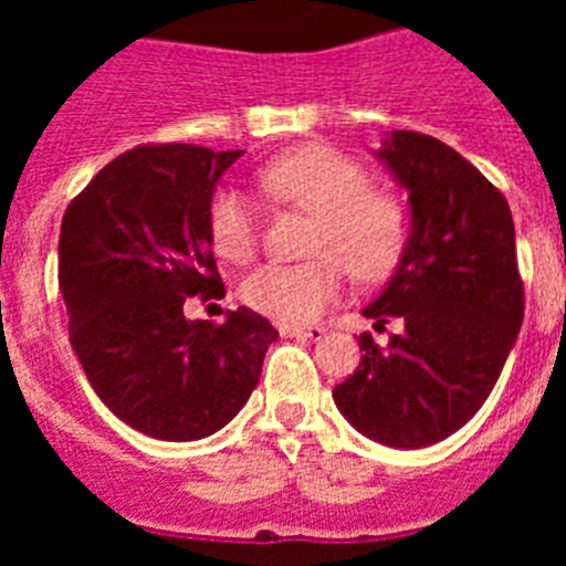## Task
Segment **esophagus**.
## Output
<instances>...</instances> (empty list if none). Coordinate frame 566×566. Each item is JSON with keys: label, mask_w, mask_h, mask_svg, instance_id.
<instances>
[{"label": "esophagus", "mask_w": 566, "mask_h": 566, "mask_svg": "<svg viewBox=\"0 0 566 566\" xmlns=\"http://www.w3.org/2000/svg\"><path fill=\"white\" fill-rule=\"evenodd\" d=\"M283 334L292 339H319L326 334L323 326H292V328H283Z\"/></svg>", "instance_id": "34e87169"}]
</instances>
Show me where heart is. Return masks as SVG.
I'll return each mask as SVG.
<instances>
[{"mask_svg": "<svg viewBox=\"0 0 566 566\" xmlns=\"http://www.w3.org/2000/svg\"><path fill=\"white\" fill-rule=\"evenodd\" d=\"M260 189L277 203L314 214L303 263L254 269L240 297L258 314L303 326L343 294L345 270L371 283L391 274L405 247V209L357 158L332 147H300L260 169ZM209 238L229 263H247L260 247L258 212L243 192L223 187L209 201Z\"/></svg>", "mask_w": 566, "mask_h": 566, "instance_id": "heart-1", "label": "heart"}]
</instances>
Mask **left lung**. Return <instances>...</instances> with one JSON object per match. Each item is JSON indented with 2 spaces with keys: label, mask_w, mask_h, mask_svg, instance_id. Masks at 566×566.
Listing matches in <instances>:
<instances>
[{
  "label": "left lung",
  "mask_w": 566,
  "mask_h": 566,
  "mask_svg": "<svg viewBox=\"0 0 566 566\" xmlns=\"http://www.w3.org/2000/svg\"><path fill=\"white\" fill-rule=\"evenodd\" d=\"M379 158L408 189L411 234L391 283L365 306L385 326L359 337L357 371L334 388L339 413L391 448L442 442L490 397L524 319L516 229L504 195L431 135L394 129Z\"/></svg>",
  "instance_id": "obj_1"
}]
</instances>
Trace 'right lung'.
<instances>
[{
	"label": "right lung",
	"instance_id": "add662e5",
	"mask_svg": "<svg viewBox=\"0 0 566 566\" xmlns=\"http://www.w3.org/2000/svg\"><path fill=\"white\" fill-rule=\"evenodd\" d=\"M243 149L142 144L70 201L59 289L70 345L93 391L135 431L192 442L247 405L277 332L238 308L221 326L187 319L189 297H221L209 238L214 184Z\"/></svg>",
	"mask_w": 566,
	"mask_h": 566
}]
</instances>
